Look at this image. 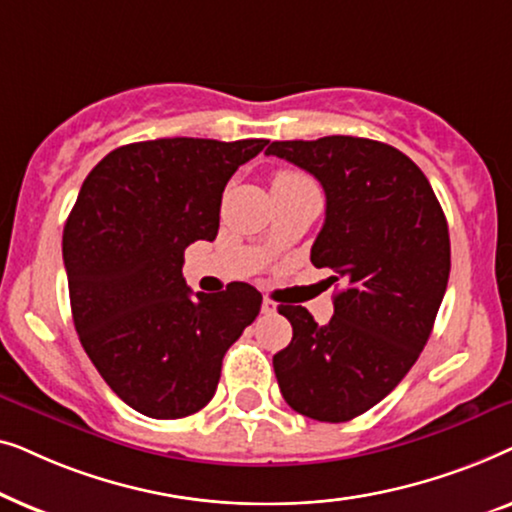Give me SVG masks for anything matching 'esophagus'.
Returning <instances> with one entry per match:
<instances>
[{
  "instance_id": "obj_1",
  "label": "esophagus",
  "mask_w": 512,
  "mask_h": 512,
  "mask_svg": "<svg viewBox=\"0 0 512 512\" xmlns=\"http://www.w3.org/2000/svg\"><path fill=\"white\" fill-rule=\"evenodd\" d=\"M261 312H263V314H275V312H277V303H275V300H270V298H263Z\"/></svg>"
}]
</instances>
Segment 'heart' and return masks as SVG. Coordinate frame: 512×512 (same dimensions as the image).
<instances>
[{
    "label": "heart",
    "mask_w": 512,
    "mask_h": 512,
    "mask_svg": "<svg viewBox=\"0 0 512 512\" xmlns=\"http://www.w3.org/2000/svg\"><path fill=\"white\" fill-rule=\"evenodd\" d=\"M298 179H305V177H303V174H298V172L282 170V172H277L275 177H272V186H275V184H289V181H298Z\"/></svg>",
    "instance_id": "b5f03b06"
}]
</instances>
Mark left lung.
<instances>
[{"mask_svg":"<svg viewBox=\"0 0 512 512\" xmlns=\"http://www.w3.org/2000/svg\"><path fill=\"white\" fill-rule=\"evenodd\" d=\"M268 156L324 186L326 221L310 261L345 279L319 326L300 305H279L293 326L272 356L284 401L317 422H349L408 375L429 340L450 277V233L429 179L394 146L331 135L272 142Z\"/></svg>","mask_w":512,"mask_h":512,"instance_id":"left-lung-1","label":"left lung"}]
</instances>
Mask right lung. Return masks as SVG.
Wrapping results in <instances>:
<instances>
[{
  "mask_svg": "<svg viewBox=\"0 0 512 512\" xmlns=\"http://www.w3.org/2000/svg\"><path fill=\"white\" fill-rule=\"evenodd\" d=\"M268 139L118 146L83 181L62 235L76 333L114 394L153 419L212 401L228 347L261 312L254 286L191 293L188 244L219 233L221 195Z\"/></svg>",
  "mask_w": 512,
  "mask_h": 512,
  "instance_id": "right-lung-1",
  "label": "right lung"
}]
</instances>
